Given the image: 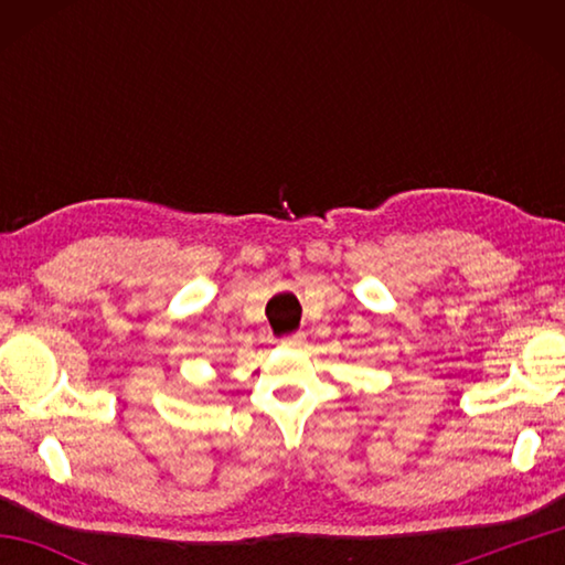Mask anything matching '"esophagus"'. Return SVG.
<instances>
[{
	"instance_id": "1",
	"label": "esophagus",
	"mask_w": 565,
	"mask_h": 565,
	"mask_svg": "<svg viewBox=\"0 0 565 565\" xmlns=\"http://www.w3.org/2000/svg\"><path fill=\"white\" fill-rule=\"evenodd\" d=\"M281 343H284L286 349H303L306 347V337H303V333H291V337H286Z\"/></svg>"
}]
</instances>
